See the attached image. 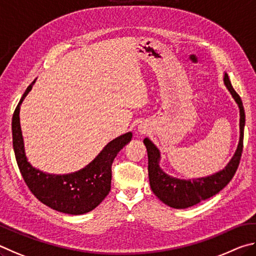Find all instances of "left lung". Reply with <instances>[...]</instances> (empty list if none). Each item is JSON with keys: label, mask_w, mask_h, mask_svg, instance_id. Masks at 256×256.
Segmentation results:
<instances>
[{"label": "left lung", "mask_w": 256, "mask_h": 256, "mask_svg": "<svg viewBox=\"0 0 256 256\" xmlns=\"http://www.w3.org/2000/svg\"><path fill=\"white\" fill-rule=\"evenodd\" d=\"M224 83L230 92L240 108V142L237 150L227 166L212 176L192 178V180H182V178L170 176L168 174L163 172L160 168V154L153 142L148 138H145L144 144L147 148L148 155V178L150 189L154 194L168 204V207L176 209H186L201 202L206 199L212 198L222 190L228 183L230 182L232 176H235L237 168L240 165L242 152H243V138H244V126H245V112L243 102L240 96L232 86V83L228 78V74L224 75Z\"/></svg>", "instance_id": "obj_1"}]
</instances>
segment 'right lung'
Listing matches in <instances>:
<instances>
[{
	"instance_id": "right-lung-1",
	"label": "right lung",
	"mask_w": 256,
	"mask_h": 256,
	"mask_svg": "<svg viewBox=\"0 0 256 256\" xmlns=\"http://www.w3.org/2000/svg\"><path fill=\"white\" fill-rule=\"evenodd\" d=\"M26 88L12 116V138L18 166L29 190L40 202L56 212L83 214L96 208L111 189V166L116 154L132 140V134H124L101 150L96 158L78 172L55 176L34 168L26 158L20 126V106L32 88Z\"/></svg>"
}]
</instances>
